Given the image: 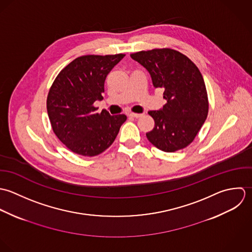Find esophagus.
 Here are the masks:
<instances>
[{"label": "esophagus", "mask_w": 252, "mask_h": 252, "mask_svg": "<svg viewBox=\"0 0 252 252\" xmlns=\"http://www.w3.org/2000/svg\"><path fill=\"white\" fill-rule=\"evenodd\" d=\"M128 116H129V117H131V118H135V119H137V118H140V117H142V116H143V114H136V113H129V114H128Z\"/></svg>", "instance_id": "1"}]
</instances>
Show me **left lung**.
Here are the masks:
<instances>
[{"instance_id": "obj_1", "label": "left lung", "mask_w": 252, "mask_h": 252, "mask_svg": "<svg viewBox=\"0 0 252 252\" xmlns=\"http://www.w3.org/2000/svg\"><path fill=\"white\" fill-rule=\"evenodd\" d=\"M130 57L150 74L153 86L163 90L166 103L148 114L155 126L146 133L158 149L178 151L193 142L208 113L203 78L198 67L184 54L170 49L139 51Z\"/></svg>"}]
</instances>
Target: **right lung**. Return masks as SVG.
<instances>
[{
  "instance_id": "1",
  "label": "right lung",
  "mask_w": 252,
  "mask_h": 252,
  "mask_svg": "<svg viewBox=\"0 0 252 252\" xmlns=\"http://www.w3.org/2000/svg\"><path fill=\"white\" fill-rule=\"evenodd\" d=\"M126 54L84 55L74 59L58 74L51 86L47 109L52 130L71 151L94 157L116 139L126 115L97 112L107 75Z\"/></svg>"
}]
</instances>
